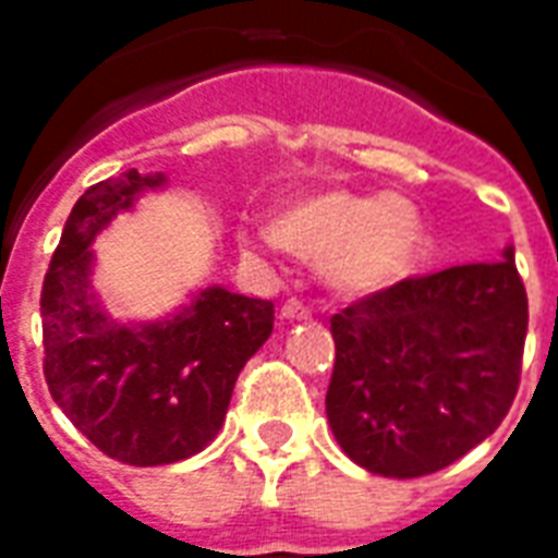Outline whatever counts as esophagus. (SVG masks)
I'll return each mask as SVG.
<instances>
[{
  "label": "esophagus",
  "instance_id": "obj_1",
  "mask_svg": "<svg viewBox=\"0 0 558 558\" xmlns=\"http://www.w3.org/2000/svg\"><path fill=\"white\" fill-rule=\"evenodd\" d=\"M312 314V308L303 303V300H296V296H291V300H284L282 305V317H288V320H305Z\"/></svg>",
  "mask_w": 558,
  "mask_h": 558
}]
</instances>
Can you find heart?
<instances>
[{
    "instance_id": "b5f03b06",
    "label": "heart",
    "mask_w": 558,
    "mask_h": 558,
    "mask_svg": "<svg viewBox=\"0 0 558 558\" xmlns=\"http://www.w3.org/2000/svg\"><path fill=\"white\" fill-rule=\"evenodd\" d=\"M274 241L288 253L324 262L329 282L350 296L374 294L412 267L421 215L405 196L314 191L279 208Z\"/></svg>"
}]
</instances>
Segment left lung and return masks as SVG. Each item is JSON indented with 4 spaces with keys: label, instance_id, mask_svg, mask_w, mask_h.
<instances>
[{
    "label": "left lung",
    "instance_id": "obj_1",
    "mask_svg": "<svg viewBox=\"0 0 558 558\" xmlns=\"http://www.w3.org/2000/svg\"><path fill=\"white\" fill-rule=\"evenodd\" d=\"M326 417L355 464L426 476L485 441L512 409L530 324L506 258L405 276L332 314Z\"/></svg>",
    "mask_w": 558,
    "mask_h": 558
}]
</instances>
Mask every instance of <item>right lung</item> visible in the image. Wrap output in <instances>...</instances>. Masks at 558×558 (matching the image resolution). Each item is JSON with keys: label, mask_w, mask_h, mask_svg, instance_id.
Here are the masks:
<instances>
[{"label": "right lung", "mask_w": 558, "mask_h": 558, "mask_svg": "<svg viewBox=\"0 0 558 558\" xmlns=\"http://www.w3.org/2000/svg\"><path fill=\"white\" fill-rule=\"evenodd\" d=\"M161 175L125 170L78 196L40 291L44 376L78 433L135 468L215 441L246 359L274 332V300L205 288L170 320L120 326L90 294V241Z\"/></svg>", "instance_id": "add662e5"}]
</instances>
